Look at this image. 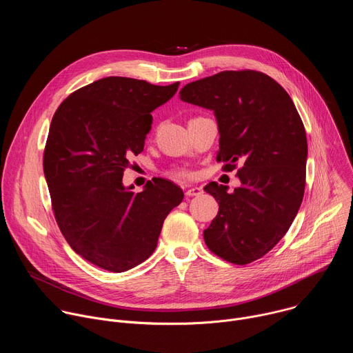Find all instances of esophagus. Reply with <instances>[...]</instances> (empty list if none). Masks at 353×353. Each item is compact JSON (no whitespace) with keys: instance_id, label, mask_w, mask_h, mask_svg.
Segmentation results:
<instances>
[{"instance_id":"1","label":"esophagus","mask_w":353,"mask_h":353,"mask_svg":"<svg viewBox=\"0 0 353 353\" xmlns=\"http://www.w3.org/2000/svg\"><path fill=\"white\" fill-rule=\"evenodd\" d=\"M201 192H203V190H201V187H190L188 190H185V196H187V198L196 196V195H199Z\"/></svg>"}]
</instances>
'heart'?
Listing matches in <instances>:
<instances>
[{
  "label": "heart",
  "mask_w": 353,
  "mask_h": 353,
  "mask_svg": "<svg viewBox=\"0 0 353 353\" xmlns=\"http://www.w3.org/2000/svg\"><path fill=\"white\" fill-rule=\"evenodd\" d=\"M176 176H177V177H184V176H185V173H184V172H177V173H176Z\"/></svg>",
  "instance_id": "1"
}]
</instances>
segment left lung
I'll use <instances>...</instances> for the list:
<instances>
[{"mask_svg": "<svg viewBox=\"0 0 353 353\" xmlns=\"http://www.w3.org/2000/svg\"><path fill=\"white\" fill-rule=\"evenodd\" d=\"M183 102L212 110L218 123L216 161L237 172L240 185L207 184L219 211L204 230L208 248L244 265L261 259L290 228L306 185L307 138L288 92L259 71H223L187 83Z\"/></svg>", "mask_w": 353, "mask_h": 353, "instance_id": "obj_1", "label": "left lung"}]
</instances>
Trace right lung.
<instances>
[{"instance_id": "add662e5", "label": "right lung", "mask_w": 353, "mask_h": 353, "mask_svg": "<svg viewBox=\"0 0 353 353\" xmlns=\"http://www.w3.org/2000/svg\"><path fill=\"white\" fill-rule=\"evenodd\" d=\"M108 77L71 93L53 116L43 170L59 228L86 261L128 271L154 253L183 190L169 180L141 192L123 184L130 158L143 150L152 113L179 89Z\"/></svg>"}]
</instances>
